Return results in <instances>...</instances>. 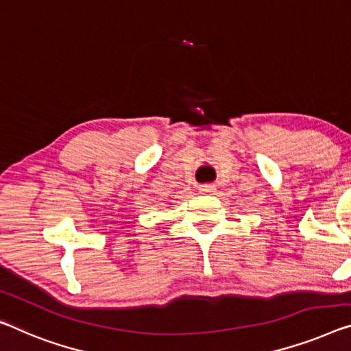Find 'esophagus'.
I'll use <instances>...</instances> for the list:
<instances>
[{"instance_id": "1", "label": "esophagus", "mask_w": 351, "mask_h": 351, "mask_svg": "<svg viewBox=\"0 0 351 351\" xmlns=\"http://www.w3.org/2000/svg\"><path fill=\"white\" fill-rule=\"evenodd\" d=\"M198 191H200L202 193H213L214 191H216V186H213V184H203V186L198 187Z\"/></svg>"}]
</instances>
